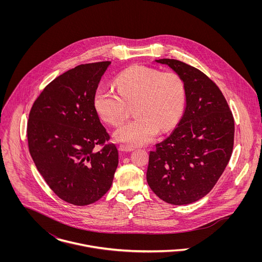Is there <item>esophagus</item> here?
Segmentation results:
<instances>
[{
  "instance_id": "obj_1",
  "label": "esophagus",
  "mask_w": 262,
  "mask_h": 262,
  "mask_svg": "<svg viewBox=\"0 0 262 262\" xmlns=\"http://www.w3.org/2000/svg\"><path fill=\"white\" fill-rule=\"evenodd\" d=\"M119 150L122 152H129V151H133L134 147L130 146V145H126V144H121L119 146Z\"/></svg>"
}]
</instances>
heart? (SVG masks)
<instances>
[{
    "instance_id": "heart-1",
    "label": "heart",
    "mask_w": 262,
    "mask_h": 262,
    "mask_svg": "<svg viewBox=\"0 0 262 262\" xmlns=\"http://www.w3.org/2000/svg\"><path fill=\"white\" fill-rule=\"evenodd\" d=\"M117 89L100 85L95 93V109L102 120L119 126L134 107V121L117 129L115 140L131 146L151 142L161 132L174 127L184 111L185 84L173 73H161L145 67H133L117 75Z\"/></svg>"
}]
</instances>
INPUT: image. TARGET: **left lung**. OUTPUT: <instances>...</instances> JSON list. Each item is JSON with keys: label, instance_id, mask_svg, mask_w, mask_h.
<instances>
[{"label": "left lung", "instance_id": "1", "mask_svg": "<svg viewBox=\"0 0 262 262\" xmlns=\"http://www.w3.org/2000/svg\"><path fill=\"white\" fill-rule=\"evenodd\" d=\"M179 75L186 108L178 126L150 151L146 180L152 191L171 205H187L216 185L230 160L234 119L222 92L198 69L177 59H158Z\"/></svg>", "mask_w": 262, "mask_h": 262}]
</instances>
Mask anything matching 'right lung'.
<instances>
[{"mask_svg": "<svg viewBox=\"0 0 262 262\" xmlns=\"http://www.w3.org/2000/svg\"><path fill=\"white\" fill-rule=\"evenodd\" d=\"M111 61L80 64L57 76L34 102L27 125L28 146L38 171L67 203L86 206L112 186L119 162L95 109L94 97ZM103 145L100 151L94 148Z\"/></svg>", "mask_w": 262, "mask_h": 262, "instance_id": "add662e5", "label": "right lung"}]
</instances>
